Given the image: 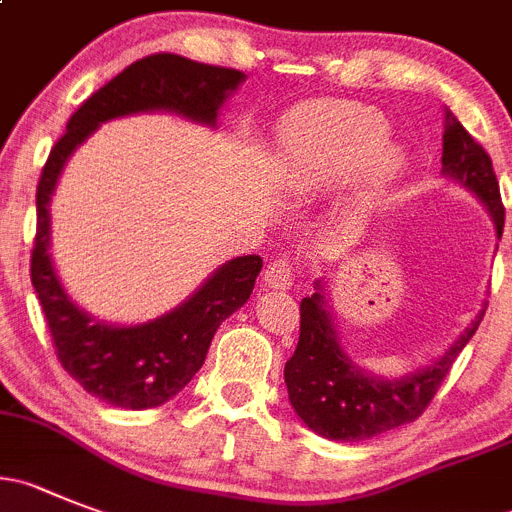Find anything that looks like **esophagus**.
<instances>
[{
    "label": "esophagus",
    "instance_id": "esophagus-1",
    "mask_svg": "<svg viewBox=\"0 0 512 512\" xmlns=\"http://www.w3.org/2000/svg\"><path fill=\"white\" fill-rule=\"evenodd\" d=\"M265 288L272 290H290L293 285V265L288 260H272L262 272Z\"/></svg>",
    "mask_w": 512,
    "mask_h": 512
}]
</instances>
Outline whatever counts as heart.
I'll return each mask as SVG.
<instances>
[{
	"label": "heart",
	"instance_id": "obj_1",
	"mask_svg": "<svg viewBox=\"0 0 512 512\" xmlns=\"http://www.w3.org/2000/svg\"><path fill=\"white\" fill-rule=\"evenodd\" d=\"M389 121L356 103H318L295 113L280 131V174L295 197H315L364 164L369 189H384L404 171V154L384 143Z\"/></svg>",
	"mask_w": 512,
	"mask_h": 512
}]
</instances>
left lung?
<instances>
[{
	"mask_svg": "<svg viewBox=\"0 0 512 512\" xmlns=\"http://www.w3.org/2000/svg\"><path fill=\"white\" fill-rule=\"evenodd\" d=\"M442 174L470 189L485 204L500 240L505 209L493 161L450 111L444 113ZM482 315L485 310L477 313L470 328L434 364L401 379H379L358 369L343 351L326 290L318 280L315 293L300 300L298 348L285 364L290 404L313 432L338 442H361L414 422L429 407L462 348L475 336Z\"/></svg>",
	"mask_w": 512,
	"mask_h": 512,
	"instance_id": "8db88e82",
	"label": "left lung"
}]
</instances>
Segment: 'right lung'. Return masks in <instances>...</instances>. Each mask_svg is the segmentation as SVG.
Masks as SVG:
<instances>
[{
	"label": "right lung",
	"mask_w": 512,
	"mask_h": 512,
	"mask_svg": "<svg viewBox=\"0 0 512 512\" xmlns=\"http://www.w3.org/2000/svg\"><path fill=\"white\" fill-rule=\"evenodd\" d=\"M247 75L186 60L171 52L131 62L95 90L70 116L68 131L52 146L37 184V234L32 247V288L55 341L57 358L88 394L123 409L159 407L202 369L219 323L247 303L262 270L260 255L234 257L179 308L138 326L95 321L70 300L50 257V199L62 166L75 148L111 118L169 111L217 126L224 100Z\"/></svg>",
	"instance_id": "1"
}]
</instances>
